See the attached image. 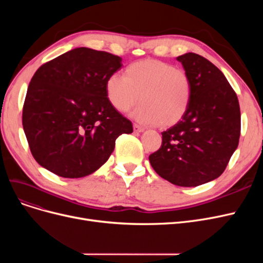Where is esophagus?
Listing matches in <instances>:
<instances>
[{"instance_id":"esophagus-1","label":"esophagus","mask_w":263,"mask_h":263,"mask_svg":"<svg viewBox=\"0 0 263 263\" xmlns=\"http://www.w3.org/2000/svg\"><path fill=\"white\" fill-rule=\"evenodd\" d=\"M134 132L135 133H142L145 130V128H142L141 126H139V125H137V124H134Z\"/></svg>"}]
</instances>
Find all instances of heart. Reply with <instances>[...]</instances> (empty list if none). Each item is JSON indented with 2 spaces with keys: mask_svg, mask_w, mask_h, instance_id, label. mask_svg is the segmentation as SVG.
Here are the masks:
<instances>
[{
  "mask_svg": "<svg viewBox=\"0 0 263 263\" xmlns=\"http://www.w3.org/2000/svg\"><path fill=\"white\" fill-rule=\"evenodd\" d=\"M105 92L108 102L118 112H127L138 99L141 104L133 116L141 124L168 128L178 124L187 112L192 86L184 70L157 59L133 62L126 77L109 74Z\"/></svg>",
  "mask_w": 263,
  "mask_h": 263,
  "instance_id": "obj_1",
  "label": "heart"
}]
</instances>
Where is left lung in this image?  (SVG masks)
<instances>
[{
	"label": "left lung",
	"instance_id": "1",
	"mask_svg": "<svg viewBox=\"0 0 263 263\" xmlns=\"http://www.w3.org/2000/svg\"><path fill=\"white\" fill-rule=\"evenodd\" d=\"M192 93L187 112L162 133L161 147L149 156L154 170L172 184L197 186L217 179L238 147L240 107L221 71L202 55H179Z\"/></svg>",
	"mask_w": 263,
	"mask_h": 263
}]
</instances>
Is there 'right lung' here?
<instances>
[{"instance_id": "add662e5", "label": "right lung", "mask_w": 263, "mask_h": 263, "mask_svg": "<svg viewBox=\"0 0 263 263\" xmlns=\"http://www.w3.org/2000/svg\"><path fill=\"white\" fill-rule=\"evenodd\" d=\"M106 51L76 48L39 67L23 106L30 153L62 178H82L104 164L133 124L108 102L105 83L122 67Z\"/></svg>"}]
</instances>
